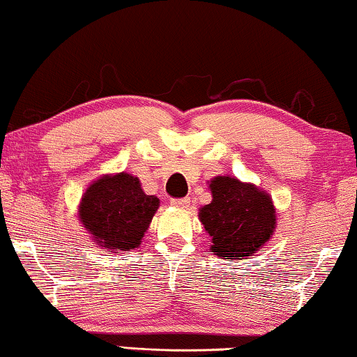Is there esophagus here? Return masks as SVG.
Returning a JSON list of instances; mask_svg holds the SVG:
<instances>
[{"mask_svg":"<svg viewBox=\"0 0 357 357\" xmlns=\"http://www.w3.org/2000/svg\"><path fill=\"white\" fill-rule=\"evenodd\" d=\"M170 204L175 206V208L185 209L190 206V198H174V199H170Z\"/></svg>","mask_w":357,"mask_h":357,"instance_id":"1","label":"esophagus"}]
</instances>
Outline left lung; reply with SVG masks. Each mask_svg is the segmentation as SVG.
<instances>
[{"label":"left lung","instance_id":"1","mask_svg":"<svg viewBox=\"0 0 357 357\" xmlns=\"http://www.w3.org/2000/svg\"><path fill=\"white\" fill-rule=\"evenodd\" d=\"M209 187L213 201L199 211V219L213 236L211 250L224 259L252 256L275 230L271 196L234 177H215Z\"/></svg>","mask_w":357,"mask_h":357}]
</instances>
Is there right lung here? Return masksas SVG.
<instances>
[{
  "mask_svg": "<svg viewBox=\"0 0 357 357\" xmlns=\"http://www.w3.org/2000/svg\"><path fill=\"white\" fill-rule=\"evenodd\" d=\"M158 208L156 196L144 195L138 178L122 172L90 185L79 214L96 245L128 251L140 245Z\"/></svg>",
  "mask_w": 357,
  "mask_h": 357,
  "instance_id": "obj_1",
  "label": "right lung"
}]
</instances>
